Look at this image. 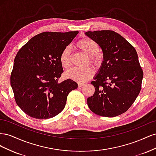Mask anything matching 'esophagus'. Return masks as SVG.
<instances>
[{
    "label": "esophagus",
    "instance_id": "34e87169",
    "mask_svg": "<svg viewBox=\"0 0 156 156\" xmlns=\"http://www.w3.org/2000/svg\"><path fill=\"white\" fill-rule=\"evenodd\" d=\"M84 83H78V87H83V86H84Z\"/></svg>",
    "mask_w": 156,
    "mask_h": 156
}]
</instances>
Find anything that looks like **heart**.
<instances>
[{"label":"heart","instance_id":"b5f03b06","mask_svg":"<svg viewBox=\"0 0 156 156\" xmlns=\"http://www.w3.org/2000/svg\"><path fill=\"white\" fill-rule=\"evenodd\" d=\"M77 48L83 53L90 57V61L96 66L101 64V57L98 55L100 48L96 41L89 37H84L79 40L76 44ZM60 63L64 69H68L72 64L71 61V51L68 46L62 50L60 55ZM95 73L94 69L88 67L84 69L73 68L66 73V77L79 83H84L90 79Z\"/></svg>","mask_w":156,"mask_h":156}]
</instances>
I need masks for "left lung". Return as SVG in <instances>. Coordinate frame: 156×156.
I'll use <instances>...</instances> for the list:
<instances>
[{
  "mask_svg": "<svg viewBox=\"0 0 156 156\" xmlns=\"http://www.w3.org/2000/svg\"><path fill=\"white\" fill-rule=\"evenodd\" d=\"M85 34L100 45L103 60L91 84L95 92L87 104L94 113L115 117L126 112L141 89L143 72L135 48L112 30L88 31Z\"/></svg>",
  "mask_w": 156,
  "mask_h": 156,
  "instance_id": "left-lung-1",
  "label": "left lung"
}]
</instances>
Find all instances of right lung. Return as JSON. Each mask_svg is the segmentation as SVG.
<instances>
[{"instance_id": "1", "label": "right lung", "mask_w": 156, "mask_h": 156, "mask_svg": "<svg viewBox=\"0 0 156 156\" xmlns=\"http://www.w3.org/2000/svg\"><path fill=\"white\" fill-rule=\"evenodd\" d=\"M78 33L42 32L18 51L10 83L17 105L27 115L36 119L55 116L64 109L68 94L77 88L70 79L58 81L64 72L60 55Z\"/></svg>"}]
</instances>
